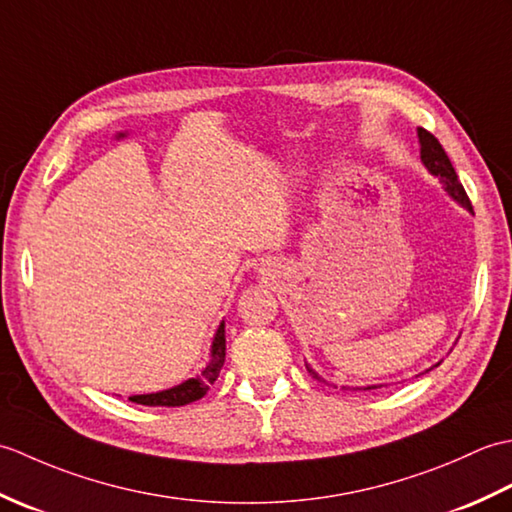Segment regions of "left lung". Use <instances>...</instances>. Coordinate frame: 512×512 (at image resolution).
<instances>
[{
    "label": "left lung",
    "mask_w": 512,
    "mask_h": 512,
    "mask_svg": "<svg viewBox=\"0 0 512 512\" xmlns=\"http://www.w3.org/2000/svg\"><path fill=\"white\" fill-rule=\"evenodd\" d=\"M418 143H420V160H422V165L427 167V171L431 173V176L440 178L442 189L447 191V193L451 195V198L462 206V209L473 213V206H471L469 195H466L464 187L460 184L458 173H455V169H453V165H451V160H449V156H447V151L442 149V145L438 143V138L433 136V134H429L427 129L418 127ZM438 365H440V363H436L433 367H438ZM433 367H431V369H433ZM306 369H308V374H310L312 378L321 380V383H328V380L321 378L308 363H306ZM427 372H429V369H427ZM334 387H336V385H334ZM378 387H383V385H365V387H352V389H378ZM343 389H345V387H343Z\"/></svg>",
    "instance_id": "8db88e82"
}]
</instances>
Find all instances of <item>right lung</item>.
Instances as JSON below:
<instances>
[{"mask_svg": "<svg viewBox=\"0 0 512 512\" xmlns=\"http://www.w3.org/2000/svg\"><path fill=\"white\" fill-rule=\"evenodd\" d=\"M226 361V336H224V321L217 325L213 343H211V356L209 363L202 369L198 376L182 380L180 385H173L169 389L154 391V394H138L129 400L136 402V405H147V407H182L189 405V402L200 400L211 385L220 376L222 367Z\"/></svg>", "mask_w": 512, "mask_h": 512, "instance_id": "obj_1", "label": "right lung"}]
</instances>
